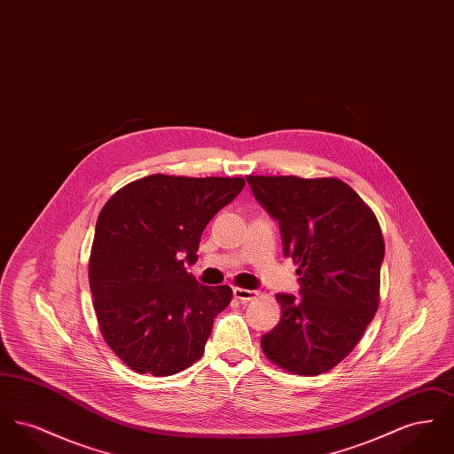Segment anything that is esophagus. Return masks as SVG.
<instances>
[{
    "instance_id": "34e87169",
    "label": "esophagus",
    "mask_w": 454,
    "mask_h": 454,
    "mask_svg": "<svg viewBox=\"0 0 454 454\" xmlns=\"http://www.w3.org/2000/svg\"><path fill=\"white\" fill-rule=\"evenodd\" d=\"M233 294H235V298L239 300V301L248 302L252 301V300H255V298L259 296V291H254V289H243V287H235V289H233Z\"/></svg>"
}]
</instances>
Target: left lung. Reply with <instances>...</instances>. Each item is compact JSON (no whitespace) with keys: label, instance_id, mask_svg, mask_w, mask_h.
I'll list each match as a JSON object with an SVG mask.
<instances>
[{"label":"left lung","instance_id":"8db88e82","mask_svg":"<svg viewBox=\"0 0 454 454\" xmlns=\"http://www.w3.org/2000/svg\"><path fill=\"white\" fill-rule=\"evenodd\" d=\"M260 206L279 221L284 255L298 263L300 294H278L281 322L260 339L278 366L317 376L361 340L380 304L385 241L366 202L335 176L247 175Z\"/></svg>","mask_w":454,"mask_h":454}]
</instances>
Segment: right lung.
<instances>
[{
	"label": "right lung",
	"mask_w": 454,
	"mask_h": 454,
	"mask_svg": "<svg viewBox=\"0 0 454 454\" xmlns=\"http://www.w3.org/2000/svg\"><path fill=\"white\" fill-rule=\"evenodd\" d=\"M245 187L241 176L148 175L102 207L88 279L108 347L141 374L172 376L200 359L230 286L187 272L200 235Z\"/></svg>",
	"instance_id": "1"
}]
</instances>
